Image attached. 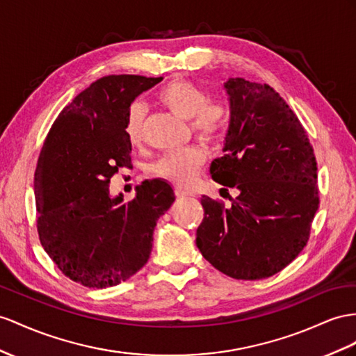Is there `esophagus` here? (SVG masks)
Listing matches in <instances>:
<instances>
[{"mask_svg": "<svg viewBox=\"0 0 356 356\" xmlns=\"http://www.w3.org/2000/svg\"><path fill=\"white\" fill-rule=\"evenodd\" d=\"M175 194H176L177 198H186V197L194 195V193H191V191H186V189H181V188H176Z\"/></svg>", "mask_w": 356, "mask_h": 356, "instance_id": "obj_1", "label": "esophagus"}]
</instances>
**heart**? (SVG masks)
Listing matches in <instances>:
<instances>
[{
    "label": "heart",
    "mask_w": 356,
    "mask_h": 356,
    "mask_svg": "<svg viewBox=\"0 0 356 356\" xmlns=\"http://www.w3.org/2000/svg\"><path fill=\"white\" fill-rule=\"evenodd\" d=\"M159 102L172 114L185 118L200 140L212 143L220 138L229 120V106L221 97H207L206 90L188 78H175L158 90ZM145 108L134 102L127 108L124 134L132 145L144 140ZM204 153L197 147L167 153L153 163L152 171L158 177L176 185H188L204 163Z\"/></svg>",
    "instance_id": "obj_1"
}]
</instances>
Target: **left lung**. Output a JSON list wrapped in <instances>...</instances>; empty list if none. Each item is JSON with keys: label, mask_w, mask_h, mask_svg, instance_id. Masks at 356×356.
<instances>
[{"label": "left lung", "mask_w": 356, "mask_h": 356, "mask_svg": "<svg viewBox=\"0 0 356 356\" xmlns=\"http://www.w3.org/2000/svg\"><path fill=\"white\" fill-rule=\"evenodd\" d=\"M224 88L230 124L211 176L239 195L229 209L203 195L195 243L225 275L261 280L284 269L308 242L318 207L317 162L296 114L270 86L230 78Z\"/></svg>", "instance_id": "obj_1"}]
</instances>
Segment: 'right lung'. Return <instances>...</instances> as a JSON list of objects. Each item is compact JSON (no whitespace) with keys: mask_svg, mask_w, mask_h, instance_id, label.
Masks as SVG:
<instances>
[{"mask_svg":"<svg viewBox=\"0 0 356 356\" xmlns=\"http://www.w3.org/2000/svg\"><path fill=\"white\" fill-rule=\"evenodd\" d=\"M162 78L104 76L63 108L34 172L43 250L72 281L91 289L120 284L147 263L153 230L176 197L161 179L136 186L132 202L109 195L118 168H131L127 108Z\"/></svg>","mask_w":356,"mask_h":356,"instance_id":"1","label":"right lung"}]
</instances>
